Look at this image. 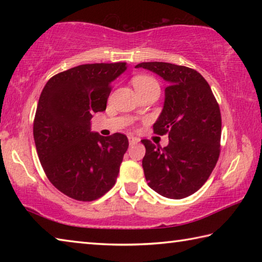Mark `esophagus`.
<instances>
[{"label": "esophagus", "instance_id": "esophagus-1", "mask_svg": "<svg viewBox=\"0 0 262 262\" xmlns=\"http://www.w3.org/2000/svg\"><path fill=\"white\" fill-rule=\"evenodd\" d=\"M128 140H129V145L137 144L140 142V140L137 139V137H134V136H129V137H128Z\"/></svg>", "mask_w": 262, "mask_h": 262}]
</instances>
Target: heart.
<instances>
[{"instance_id":"obj_1","label":"heart","mask_w":262,"mask_h":262,"mask_svg":"<svg viewBox=\"0 0 262 262\" xmlns=\"http://www.w3.org/2000/svg\"><path fill=\"white\" fill-rule=\"evenodd\" d=\"M133 85L137 92L148 91V90H159L157 81L147 75H139L133 78Z\"/></svg>"}]
</instances>
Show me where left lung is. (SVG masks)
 <instances>
[{"label": "left lung", "instance_id": "obj_1", "mask_svg": "<svg viewBox=\"0 0 262 262\" xmlns=\"http://www.w3.org/2000/svg\"><path fill=\"white\" fill-rule=\"evenodd\" d=\"M135 68L150 70L167 82L161 114L154 133L168 134L163 149L142 140V161L150 188L168 199H184L200 189L220 156L222 120L209 84L196 70L167 62H142Z\"/></svg>", "mask_w": 262, "mask_h": 262}]
</instances>
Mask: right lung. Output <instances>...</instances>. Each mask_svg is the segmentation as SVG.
Listing matches in <instances>:
<instances>
[{"mask_svg": "<svg viewBox=\"0 0 262 262\" xmlns=\"http://www.w3.org/2000/svg\"><path fill=\"white\" fill-rule=\"evenodd\" d=\"M126 62L81 64L53 76L38 101L35 148L55 187L78 201H94L113 187L128 149L126 135L91 130L92 114L103 112L111 84Z\"/></svg>", "mask_w": 262, "mask_h": 262, "instance_id": "1", "label": "right lung"}]
</instances>
